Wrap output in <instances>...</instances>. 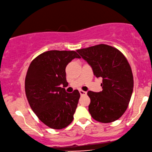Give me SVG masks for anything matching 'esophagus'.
<instances>
[{"label":"esophagus","instance_id":"esophagus-1","mask_svg":"<svg viewBox=\"0 0 152 152\" xmlns=\"http://www.w3.org/2000/svg\"><path fill=\"white\" fill-rule=\"evenodd\" d=\"M79 93H80V95H87V92H86V91H83V90H79Z\"/></svg>","mask_w":152,"mask_h":152}]
</instances>
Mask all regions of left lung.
<instances>
[{
    "label": "left lung",
    "instance_id": "8db88e82",
    "mask_svg": "<svg viewBox=\"0 0 152 152\" xmlns=\"http://www.w3.org/2000/svg\"><path fill=\"white\" fill-rule=\"evenodd\" d=\"M91 66L97 78H102V91H88V111L95 121L111 123L118 120L128 108L133 90V76L127 59L112 46L99 44L77 50Z\"/></svg>",
    "mask_w": 152,
    "mask_h": 152
}]
</instances>
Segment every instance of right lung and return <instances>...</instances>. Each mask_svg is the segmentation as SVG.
Listing matches in <instances>:
<instances>
[{"label":"right lung","instance_id":"obj_1","mask_svg":"<svg viewBox=\"0 0 152 152\" xmlns=\"http://www.w3.org/2000/svg\"><path fill=\"white\" fill-rule=\"evenodd\" d=\"M80 58L75 51L50 50L33 59L25 78V93L31 108L44 124L62 129L74 119L80 93H66V65Z\"/></svg>","mask_w":152,"mask_h":152}]
</instances>
